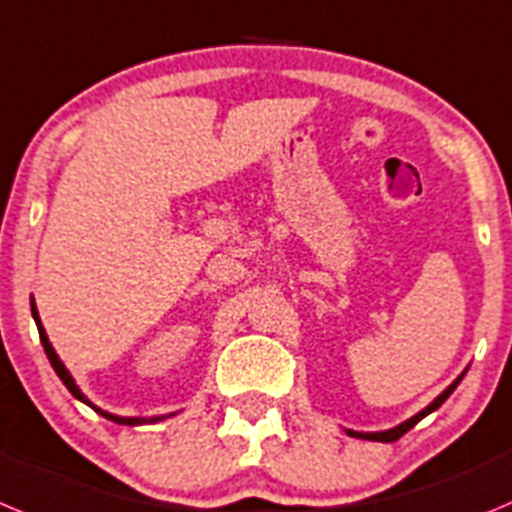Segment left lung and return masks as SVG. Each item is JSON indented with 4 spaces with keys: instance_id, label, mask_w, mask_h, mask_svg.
<instances>
[{
    "instance_id": "left-lung-1",
    "label": "left lung",
    "mask_w": 512,
    "mask_h": 512,
    "mask_svg": "<svg viewBox=\"0 0 512 512\" xmlns=\"http://www.w3.org/2000/svg\"><path fill=\"white\" fill-rule=\"evenodd\" d=\"M462 377H464V372H462V375L457 377V380L451 382L449 388H446L444 393H441L439 398L434 400V403H428L426 408H423V411H418L416 416H413V418H408V421H403V423H400V426H395V428H388V431H377V434H357V431H349V436H359V439H372V441H395V439H400V436H403L405 431H411V428L416 426V423L421 421V418H426L428 413H434L436 408H439V405L444 403V400L449 398L451 393H454V388H457L459 382H462Z\"/></svg>"
}]
</instances>
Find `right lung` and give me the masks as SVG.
<instances>
[{
	"instance_id": "1",
	"label": "right lung",
	"mask_w": 512,
	"mask_h": 512,
	"mask_svg": "<svg viewBox=\"0 0 512 512\" xmlns=\"http://www.w3.org/2000/svg\"><path fill=\"white\" fill-rule=\"evenodd\" d=\"M30 308H32V319H35V324H38V331H40V342H43V349H45V354H48L50 365H53L55 375H58V377H61V380H63V385H66V388L71 390V395H73V398H78V400H81V403H86V405H89V408H94L96 413H101V416H104V418H109V421H114V423H124V426H142V423H158V421H165V418H170V416H176V413H168V416L130 418V416H114V413L101 411L99 405H94V403H91L89 398H86L84 393H81V388H78V385H76V380H73V377H71V372L66 370V365H63V362H61V357H58V354H55L53 344H50V339H48V334H45L43 324H40L38 306H35V301H30Z\"/></svg>"
}]
</instances>
